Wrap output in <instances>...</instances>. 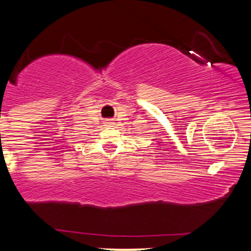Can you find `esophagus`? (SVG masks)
<instances>
[{
	"label": "esophagus",
	"mask_w": 251,
	"mask_h": 251,
	"mask_svg": "<svg viewBox=\"0 0 251 251\" xmlns=\"http://www.w3.org/2000/svg\"><path fill=\"white\" fill-rule=\"evenodd\" d=\"M107 124H113V123H107Z\"/></svg>",
	"instance_id": "esophagus-1"
}]
</instances>
